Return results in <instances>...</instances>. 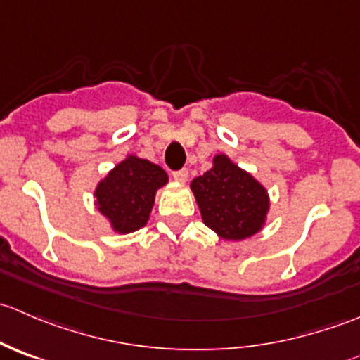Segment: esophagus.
Segmentation results:
<instances>
[{
  "instance_id": "esophagus-1",
  "label": "esophagus",
  "mask_w": 360,
  "mask_h": 360,
  "mask_svg": "<svg viewBox=\"0 0 360 360\" xmlns=\"http://www.w3.org/2000/svg\"><path fill=\"white\" fill-rule=\"evenodd\" d=\"M174 179L179 181V183H184L188 179V169H179V170H174L172 172Z\"/></svg>"
}]
</instances>
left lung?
Segmentation results:
<instances>
[{
  "mask_svg": "<svg viewBox=\"0 0 360 360\" xmlns=\"http://www.w3.org/2000/svg\"><path fill=\"white\" fill-rule=\"evenodd\" d=\"M202 219L226 240H244L257 233L268 210L266 190L224 155L191 183Z\"/></svg>",
  "mask_w": 360,
  "mask_h": 360,
  "instance_id": "obj_1",
  "label": "left lung"
}]
</instances>
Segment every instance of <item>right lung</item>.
I'll return each mask as SVG.
<instances>
[{
  "label": "right lung",
  "mask_w": 360,
  "mask_h": 360,
  "mask_svg": "<svg viewBox=\"0 0 360 360\" xmlns=\"http://www.w3.org/2000/svg\"><path fill=\"white\" fill-rule=\"evenodd\" d=\"M165 183L167 174L162 167L129 157L99 183L97 205L118 233H130L148 223L155 193Z\"/></svg>",
  "instance_id": "add662e5"
}]
</instances>
